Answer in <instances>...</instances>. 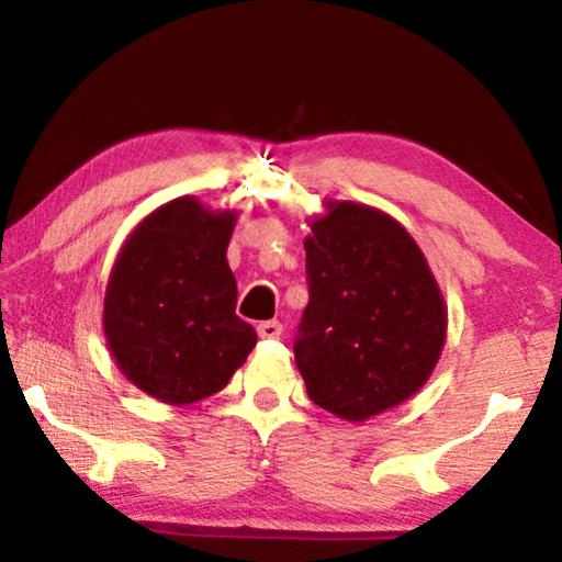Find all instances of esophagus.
Wrapping results in <instances>:
<instances>
[{"label": "esophagus", "instance_id": "esophagus-1", "mask_svg": "<svg viewBox=\"0 0 562 562\" xmlns=\"http://www.w3.org/2000/svg\"><path fill=\"white\" fill-rule=\"evenodd\" d=\"M258 335H260L262 339H278V337L282 335V325H280V322H274V319L260 322V325H258Z\"/></svg>", "mask_w": 562, "mask_h": 562}]
</instances>
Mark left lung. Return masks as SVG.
Masks as SVG:
<instances>
[{
    "label": "left lung",
    "mask_w": 562,
    "mask_h": 562,
    "mask_svg": "<svg viewBox=\"0 0 562 562\" xmlns=\"http://www.w3.org/2000/svg\"><path fill=\"white\" fill-rule=\"evenodd\" d=\"M310 227V302L294 361L312 402L367 422L429 382L449 312L422 247L392 215L327 201Z\"/></svg>",
    "instance_id": "left-lung-1"
}]
</instances>
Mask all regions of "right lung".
Returning <instances> with one entry per match:
<instances>
[{
    "label": "right lung",
    "instance_id": "1",
    "mask_svg": "<svg viewBox=\"0 0 562 562\" xmlns=\"http://www.w3.org/2000/svg\"><path fill=\"white\" fill-rule=\"evenodd\" d=\"M235 211L176 198L133 227L113 262L106 347L121 374L158 402L186 406L217 394L258 341L235 315Z\"/></svg>",
    "mask_w": 562,
    "mask_h": 562
}]
</instances>
